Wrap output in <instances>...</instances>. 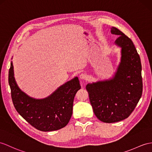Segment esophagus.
Masks as SVG:
<instances>
[{"label":"esophagus","instance_id":"obj_1","mask_svg":"<svg viewBox=\"0 0 152 152\" xmlns=\"http://www.w3.org/2000/svg\"><path fill=\"white\" fill-rule=\"evenodd\" d=\"M79 77H80V79H86L88 76H87L86 74H85L84 73H82L80 74Z\"/></svg>","mask_w":152,"mask_h":152}]
</instances>
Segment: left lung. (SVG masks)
Here are the masks:
<instances>
[{
    "label": "left lung",
    "mask_w": 152,
    "mask_h": 152,
    "mask_svg": "<svg viewBox=\"0 0 152 152\" xmlns=\"http://www.w3.org/2000/svg\"><path fill=\"white\" fill-rule=\"evenodd\" d=\"M111 33L119 35L115 42L121 48L117 72L112 79L88 84L86 86L95 115L106 123L128 118L142 92L141 62L134 43L116 28H111Z\"/></svg>",
    "instance_id": "obj_1"
}]
</instances>
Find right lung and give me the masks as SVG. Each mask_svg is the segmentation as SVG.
Listing matches in <instances>:
<instances>
[{
    "label": "right lung",
    "mask_w": 152,
    "mask_h": 152,
    "mask_svg": "<svg viewBox=\"0 0 152 152\" xmlns=\"http://www.w3.org/2000/svg\"><path fill=\"white\" fill-rule=\"evenodd\" d=\"M8 82L15 108L32 126L40 131L51 132L68 124L72 115L74 97L81 88L78 77L62 85L48 97L36 99L18 88L14 77L12 61Z\"/></svg>",
    "instance_id": "add662e5"
}]
</instances>
